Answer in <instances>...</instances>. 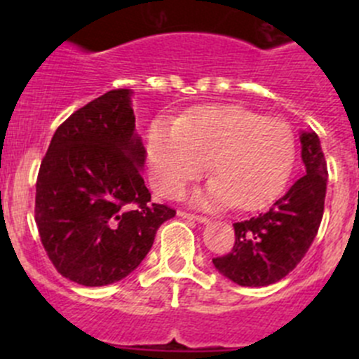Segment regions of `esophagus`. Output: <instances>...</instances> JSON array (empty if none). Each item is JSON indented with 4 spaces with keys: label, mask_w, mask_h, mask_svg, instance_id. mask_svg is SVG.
Segmentation results:
<instances>
[{
    "label": "esophagus",
    "mask_w": 359,
    "mask_h": 359,
    "mask_svg": "<svg viewBox=\"0 0 359 359\" xmlns=\"http://www.w3.org/2000/svg\"><path fill=\"white\" fill-rule=\"evenodd\" d=\"M177 215L184 217V219L198 220V222H208V217L198 215V213H193V212H186V210H179V212H177Z\"/></svg>",
    "instance_id": "esophagus-1"
}]
</instances>
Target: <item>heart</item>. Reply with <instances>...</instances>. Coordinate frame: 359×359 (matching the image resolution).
Returning <instances> with one entry per match:
<instances>
[{
	"instance_id": "heart-1",
	"label": "heart",
	"mask_w": 359,
	"mask_h": 359,
	"mask_svg": "<svg viewBox=\"0 0 359 359\" xmlns=\"http://www.w3.org/2000/svg\"><path fill=\"white\" fill-rule=\"evenodd\" d=\"M295 159V135L283 119L264 118L238 106H212L179 123L156 121L149 132L154 189L177 196L208 166L215 177L203 205L255 210L280 194Z\"/></svg>"
}]
</instances>
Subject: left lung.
I'll return each instance as SVG.
<instances>
[{"instance_id": "1", "label": "left lung", "mask_w": 359, "mask_h": 359, "mask_svg": "<svg viewBox=\"0 0 359 359\" xmlns=\"http://www.w3.org/2000/svg\"><path fill=\"white\" fill-rule=\"evenodd\" d=\"M306 175L252 219L234 222V247L213 257L220 274L241 287H267L283 280L304 259L318 229L327 194V159L314 132L300 137Z\"/></svg>"}]
</instances>
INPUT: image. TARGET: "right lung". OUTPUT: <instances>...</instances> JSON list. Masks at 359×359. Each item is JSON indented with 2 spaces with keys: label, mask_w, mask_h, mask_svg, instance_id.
Returning <instances> with one entry per match:
<instances>
[{
  "label": "right lung",
  "mask_w": 359,
  "mask_h": 359,
  "mask_svg": "<svg viewBox=\"0 0 359 359\" xmlns=\"http://www.w3.org/2000/svg\"><path fill=\"white\" fill-rule=\"evenodd\" d=\"M130 90L116 88L55 130L36 180L34 219L53 267L85 287L137 269L175 210L151 201Z\"/></svg>",
  "instance_id": "obj_1"
}]
</instances>
